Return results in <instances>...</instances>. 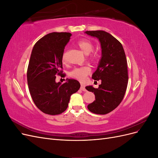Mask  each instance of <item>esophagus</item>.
Listing matches in <instances>:
<instances>
[{
    "instance_id": "esophagus-1",
    "label": "esophagus",
    "mask_w": 158,
    "mask_h": 158,
    "mask_svg": "<svg viewBox=\"0 0 158 158\" xmlns=\"http://www.w3.org/2000/svg\"><path fill=\"white\" fill-rule=\"evenodd\" d=\"M80 89L82 90V91H84V92H85V91H86V89L85 88V86L84 85H81V86H80Z\"/></svg>"
}]
</instances>
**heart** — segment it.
Masks as SVG:
<instances>
[{
    "instance_id": "1",
    "label": "heart",
    "mask_w": 158,
    "mask_h": 158,
    "mask_svg": "<svg viewBox=\"0 0 158 158\" xmlns=\"http://www.w3.org/2000/svg\"><path fill=\"white\" fill-rule=\"evenodd\" d=\"M77 45L80 49L86 55L91 53L94 49L93 43L86 39L79 40L77 43ZM89 59L92 61H95L98 59V55L93 53L89 56ZM62 61H63V63H66L67 62V52H66V51H64L63 55H62ZM90 71L91 70L88 66H80V67L74 69L70 72V75L72 78L78 80L80 81V82H83L85 78H86V76L89 74Z\"/></svg>"
}]
</instances>
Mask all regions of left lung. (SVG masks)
Instances as JSON below:
<instances>
[{"label": "left lung", "instance_id": "left-lung-1", "mask_svg": "<svg viewBox=\"0 0 158 158\" xmlns=\"http://www.w3.org/2000/svg\"><path fill=\"white\" fill-rule=\"evenodd\" d=\"M85 33L98 38L102 47V56L96 71L95 80H102L98 88L86 86L95 94V101L88 109L92 113L106 114L117 108L123 99L128 80L127 61L122 44L110 33L102 31H86Z\"/></svg>", "mask_w": 158, "mask_h": 158}]
</instances>
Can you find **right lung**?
Here are the masks:
<instances>
[{
  "label": "right lung",
  "mask_w": 158,
  "mask_h": 158,
  "mask_svg": "<svg viewBox=\"0 0 158 158\" xmlns=\"http://www.w3.org/2000/svg\"><path fill=\"white\" fill-rule=\"evenodd\" d=\"M72 34L52 32L38 40L33 47L27 70L28 88L33 102L40 111L51 115L67 109L70 95L80 88L78 81L68 79L61 84L56 76L63 74V55Z\"/></svg>",
  "instance_id": "1"
}]
</instances>
